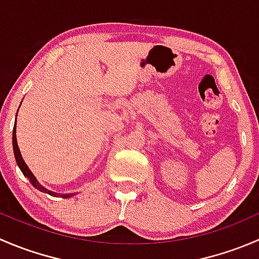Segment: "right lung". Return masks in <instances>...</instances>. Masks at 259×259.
<instances>
[{"instance_id": "obj_1", "label": "right lung", "mask_w": 259, "mask_h": 259, "mask_svg": "<svg viewBox=\"0 0 259 259\" xmlns=\"http://www.w3.org/2000/svg\"><path fill=\"white\" fill-rule=\"evenodd\" d=\"M17 116V115H16ZM12 146H14V154H15V159H16V163L18 165V168L21 169V171H22L23 176L26 177L28 180H30L31 184L33 185V187L36 188L37 190H40V192L42 193H48V194L52 195V197H61V198H71L74 197V195H76L77 193H67V194H61V193H55L52 192V190H49L46 189L44 185H41L40 183H38V180L36 179V177L33 176L32 171L30 170V168L27 166V164L25 163V160H23L22 155H21V151H20V148H18V144H17V138H16V122H15V126H14V132H12Z\"/></svg>"}]
</instances>
